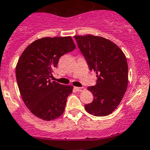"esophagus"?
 <instances>
[{
  "mask_svg": "<svg viewBox=\"0 0 150 150\" xmlns=\"http://www.w3.org/2000/svg\"><path fill=\"white\" fill-rule=\"evenodd\" d=\"M75 89L78 91H83L85 90V88L84 87H75Z\"/></svg>",
  "mask_w": 150,
  "mask_h": 150,
  "instance_id": "esophagus-1",
  "label": "esophagus"
}]
</instances>
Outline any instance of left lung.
Here are the masks:
<instances>
[{"instance_id": "1", "label": "left lung", "mask_w": 150, "mask_h": 150, "mask_svg": "<svg viewBox=\"0 0 150 150\" xmlns=\"http://www.w3.org/2000/svg\"><path fill=\"white\" fill-rule=\"evenodd\" d=\"M74 38L89 69L97 77L96 85L88 87L94 100L85 105V109L96 117L109 115L120 105L127 88L125 55L117 45L101 36L86 35Z\"/></svg>"}]
</instances>
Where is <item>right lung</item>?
<instances>
[{
  "mask_svg": "<svg viewBox=\"0 0 150 150\" xmlns=\"http://www.w3.org/2000/svg\"><path fill=\"white\" fill-rule=\"evenodd\" d=\"M75 48L71 36L45 37L29 45L20 56L15 72L17 85L26 107L38 118L50 121L64 111L73 86L50 78L61 56Z\"/></svg>",
  "mask_w": 150,
  "mask_h": 150,
  "instance_id": "1",
  "label": "right lung"
}]
</instances>
